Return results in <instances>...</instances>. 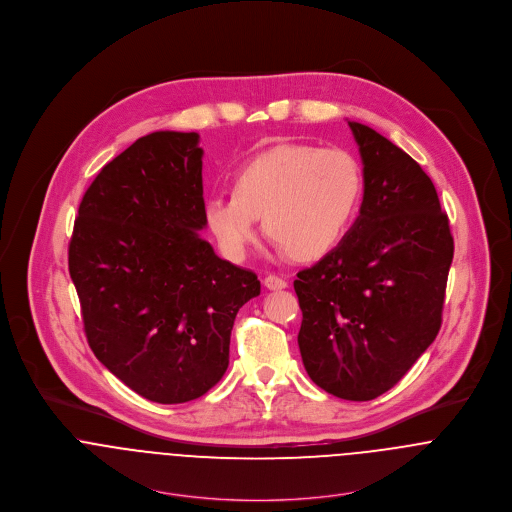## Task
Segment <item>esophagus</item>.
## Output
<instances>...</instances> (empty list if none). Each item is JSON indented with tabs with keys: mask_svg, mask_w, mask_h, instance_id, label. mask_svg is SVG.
<instances>
[{
	"mask_svg": "<svg viewBox=\"0 0 512 512\" xmlns=\"http://www.w3.org/2000/svg\"><path fill=\"white\" fill-rule=\"evenodd\" d=\"M264 286L268 288V290H286L288 288V282L286 280H282L280 276H274V274H270V276H266L264 278Z\"/></svg>",
	"mask_w": 512,
	"mask_h": 512,
	"instance_id": "1",
	"label": "esophagus"
}]
</instances>
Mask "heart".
I'll list each match as a JSON object with an SVG mask.
<instances>
[{"label": "heart", "mask_w": 512, "mask_h": 512, "mask_svg": "<svg viewBox=\"0 0 512 512\" xmlns=\"http://www.w3.org/2000/svg\"><path fill=\"white\" fill-rule=\"evenodd\" d=\"M363 193L359 161L345 149L280 144L232 177V197H211L205 220L224 256L244 258L264 232L295 260H317L345 236Z\"/></svg>", "instance_id": "1"}]
</instances>
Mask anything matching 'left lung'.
<instances>
[{"label":"left lung","mask_w":512,"mask_h":512,"mask_svg":"<svg viewBox=\"0 0 512 512\" xmlns=\"http://www.w3.org/2000/svg\"><path fill=\"white\" fill-rule=\"evenodd\" d=\"M363 159L361 213L317 264L297 272V335L309 378L365 402L390 390L441 327L453 236L426 171L365 124L349 122Z\"/></svg>","instance_id":"1"}]
</instances>
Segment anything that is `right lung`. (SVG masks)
<instances>
[{
	"instance_id": "add662e5",
	"label": "right lung",
	"mask_w": 512,
	"mask_h": 512,
	"mask_svg": "<svg viewBox=\"0 0 512 512\" xmlns=\"http://www.w3.org/2000/svg\"><path fill=\"white\" fill-rule=\"evenodd\" d=\"M207 226L195 132H153L86 189L69 272L96 359L159 404L209 392L226 372L238 309L260 295L254 272L219 258Z\"/></svg>"
}]
</instances>
